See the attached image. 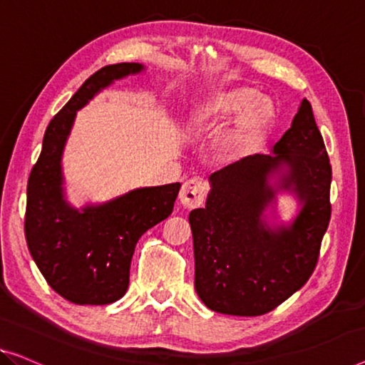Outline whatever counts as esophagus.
Segmentation results:
<instances>
[{
  "instance_id": "obj_1",
  "label": "esophagus",
  "mask_w": 365,
  "mask_h": 365,
  "mask_svg": "<svg viewBox=\"0 0 365 365\" xmlns=\"http://www.w3.org/2000/svg\"><path fill=\"white\" fill-rule=\"evenodd\" d=\"M206 190L208 188H206V185L203 182L198 180V178H192V180L183 183L178 198H180L185 208H198V206L203 205Z\"/></svg>"
}]
</instances>
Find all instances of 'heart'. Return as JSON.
<instances>
[{"mask_svg":"<svg viewBox=\"0 0 365 365\" xmlns=\"http://www.w3.org/2000/svg\"><path fill=\"white\" fill-rule=\"evenodd\" d=\"M235 118V126L220 144V155L225 160L239 159L257 149L274 129L277 111L254 86L235 85L197 98L188 110L185 129L192 135H208Z\"/></svg>","mask_w":365,"mask_h":365,"instance_id":"heart-1","label":"heart"}]
</instances>
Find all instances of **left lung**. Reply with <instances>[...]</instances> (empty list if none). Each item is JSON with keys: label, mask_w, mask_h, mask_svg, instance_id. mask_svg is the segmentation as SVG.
<instances>
[{"label": "left lung", "mask_w": 365, "mask_h": 365, "mask_svg": "<svg viewBox=\"0 0 365 365\" xmlns=\"http://www.w3.org/2000/svg\"><path fill=\"white\" fill-rule=\"evenodd\" d=\"M274 154H255L211 173L206 206L190 213L195 290L213 312L269 313L317 267L331 217V164L308 100ZM274 173H282L279 189L295 192L302 210L290 227L270 230L262 216L274 199L277 189L268 183Z\"/></svg>", "instance_id": "obj_1"}]
</instances>
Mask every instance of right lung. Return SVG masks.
<instances>
[{"label":"right lung","mask_w":365,"mask_h":365,"mask_svg":"<svg viewBox=\"0 0 365 365\" xmlns=\"http://www.w3.org/2000/svg\"><path fill=\"white\" fill-rule=\"evenodd\" d=\"M143 70L144 65L124 62L91 75L48 123L27 182V247L52 290L75 304H108L126 293L135 244L170 216L182 187L170 183L138 188L81 211L63 200L62 152L75 114L114 80Z\"/></svg>","instance_id":"right-lung-1"}]
</instances>
